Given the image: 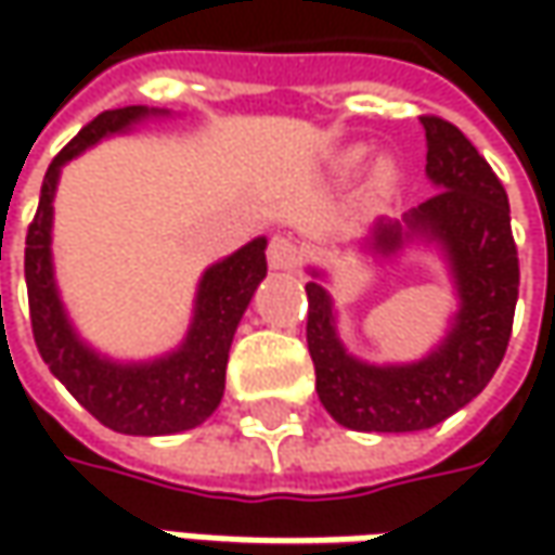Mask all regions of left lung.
Segmentation results:
<instances>
[{
    "mask_svg": "<svg viewBox=\"0 0 555 555\" xmlns=\"http://www.w3.org/2000/svg\"><path fill=\"white\" fill-rule=\"evenodd\" d=\"M151 114L157 111L147 107L104 111L57 151L42 179L39 206L27 228V249H24L36 349L49 364V371L64 383V389L98 423L122 436H169V433L194 429L219 408L231 336L268 271L262 237L249 241L228 259L206 268L194 302V321L184 343L176 352L154 361L117 364L111 358H101L76 336L74 324L67 321V311L61 306L52 271V203L61 166L79 157L86 147H92L101 139L132 129V122Z\"/></svg>",
    "mask_w": 555,
    "mask_h": 555,
    "instance_id": "8db88e82",
    "label": "left lung"
}]
</instances>
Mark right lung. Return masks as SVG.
Returning a JSON list of instances; mask_svg holds the SVG:
<instances>
[{
    "instance_id": "add662e5",
    "label": "right lung",
    "mask_w": 555,
    "mask_h": 555,
    "mask_svg": "<svg viewBox=\"0 0 555 555\" xmlns=\"http://www.w3.org/2000/svg\"><path fill=\"white\" fill-rule=\"evenodd\" d=\"M426 172L438 194L408 216V228L438 237L454 266L460 314L441 349L426 361L371 371L336 343L327 293L309 284V352L318 398L327 414L364 433L429 429L481 392L501 364L519 299V253L509 228V201L488 160L451 122L426 126ZM398 224H379L373 246L392 253Z\"/></svg>"
}]
</instances>
